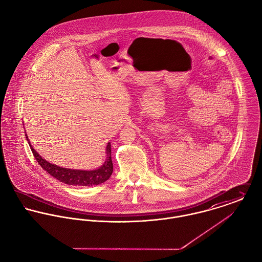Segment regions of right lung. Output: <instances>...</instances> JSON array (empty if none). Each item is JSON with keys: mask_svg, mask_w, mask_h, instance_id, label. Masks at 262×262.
I'll use <instances>...</instances> for the list:
<instances>
[{"mask_svg": "<svg viewBox=\"0 0 262 262\" xmlns=\"http://www.w3.org/2000/svg\"><path fill=\"white\" fill-rule=\"evenodd\" d=\"M26 139L28 140V137L26 135ZM28 143L30 145V148L32 150V153L37 160L40 166L46 170L49 174H51L54 179L60 181L61 183H64L70 186H80V187H92V186H98L106 181L109 180V178L112 176L113 163L111 158V143L109 142L107 145V159L105 163L95 170H76V169H70V168H63L54 164H51L47 162L44 158H42L34 148L31 146L29 140Z\"/></svg>", "mask_w": 262, "mask_h": 262, "instance_id": "1", "label": "right lung"}]
</instances>
